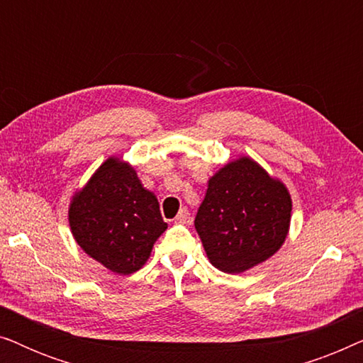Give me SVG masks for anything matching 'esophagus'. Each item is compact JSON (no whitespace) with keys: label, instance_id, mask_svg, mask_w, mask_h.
Wrapping results in <instances>:
<instances>
[{"label":"esophagus","instance_id":"esophagus-1","mask_svg":"<svg viewBox=\"0 0 363 363\" xmlns=\"http://www.w3.org/2000/svg\"><path fill=\"white\" fill-rule=\"evenodd\" d=\"M188 218H190V213H188L186 208H182L180 213L175 216V223H180V225H185L188 221Z\"/></svg>","mask_w":363,"mask_h":363}]
</instances>
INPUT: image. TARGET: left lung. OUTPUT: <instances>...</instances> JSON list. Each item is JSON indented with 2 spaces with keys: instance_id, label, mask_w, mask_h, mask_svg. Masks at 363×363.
<instances>
[{
  "instance_id": "1",
  "label": "left lung",
  "mask_w": 363,
  "mask_h": 363,
  "mask_svg": "<svg viewBox=\"0 0 363 363\" xmlns=\"http://www.w3.org/2000/svg\"><path fill=\"white\" fill-rule=\"evenodd\" d=\"M291 213L284 183L242 155L208 180L195 228L211 264L228 274H241L281 250Z\"/></svg>"
}]
</instances>
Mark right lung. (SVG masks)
<instances>
[{"label":"right lung","instance_id":"obj_1","mask_svg":"<svg viewBox=\"0 0 363 363\" xmlns=\"http://www.w3.org/2000/svg\"><path fill=\"white\" fill-rule=\"evenodd\" d=\"M67 215L81 250L123 276L145 264L168 228L157 196L143 188L135 168L121 157H108L74 191Z\"/></svg>","mask_w":363,"mask_h":363}]
</instances>
